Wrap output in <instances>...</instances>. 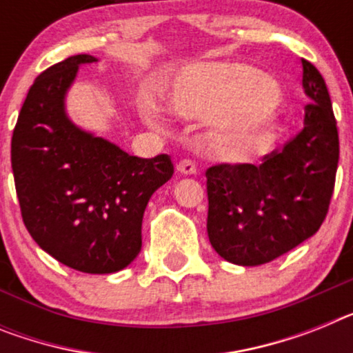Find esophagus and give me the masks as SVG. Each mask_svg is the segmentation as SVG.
I'll return each mask as SVG.
<instances>
[{
  "label": "esophagus",
  "mask_w": 353,
  "mask_h": 353,
  "mask_svg": "<svg viewBox=\"0 0 353 353\" xmlns=\"http://www.w3.org/2000/svg\"><path fill=\"white\" fill-rule=\"evenodd\" d=\"M176 170L182 174H194L196 173V164L192 161H189V159H183V161H180L179 164H176Z\"/></svg>",
  "instance_id": "34e87169"
}]
</instances>
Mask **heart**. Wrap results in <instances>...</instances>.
Segmentation results:
<instances>
[{
	"instance_id": "obj_1",
	"label": "heart",
	"mask_w": 353,
	"mask_h": 353,
	"mask_svg": "<svg viewBox=\"0 0 353 353\" xmlns=\"http://www.w3.org/2000/svg\"><path fill=\"white\" fill-rule=\"evenodd\" d=\"M162 101L174 116L216 117L219 141L237 159L257 152L275 132L276 87L245 65H191L171 80Z\"/></svg>"
}]
</instances>
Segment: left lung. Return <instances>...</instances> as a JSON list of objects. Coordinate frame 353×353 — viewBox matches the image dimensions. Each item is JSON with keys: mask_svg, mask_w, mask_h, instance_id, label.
<instances>
[{"mask_svg": "<svg viewBox=\"0 0 353 353\" xmlns=\"http://www.w3.org/2000/svg\"><path fill=\"white\" fill-rule=\"evenodd\" d=\"M303 130L263 164H216L205 171L212 248L225 261L259 266L314 236L328 212L339 161L332 101L320 71L302 59Z\"/></svg>", "mask_w": 353, "mask_h": 353, "instance_id": "left-lung-1", "label": "left lung"}]
</instances>
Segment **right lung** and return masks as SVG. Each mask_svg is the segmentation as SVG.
<instances>
[{
  "mask_svg": "<svg viewBox=\"0 0 353 353\" xmlns=\"http://www.w3.org/2000/svg\"><path fill=\"white\" fill-rule=\"evenodd\" d=\"M90 62L92 55H74L39 74L21 107L10 155L33 241L65 266L103 275L139 255L144 209L174 168L165 153L128 155L69 121L65 92L78 65Z\"/></svg>",
  "mask_w": 353,
  "mask_h": 353,
  "instance_id": "right-lung-1",
  "label": "right lung"
}]
</instances>
